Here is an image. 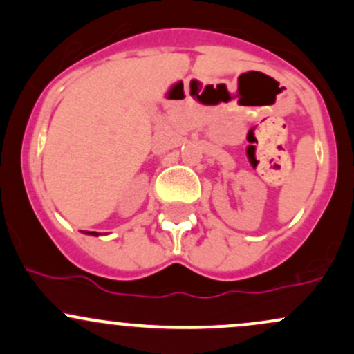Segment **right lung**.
Here are the masks:
<instances>
[{"instance_id":"right-lung-1","label":"right lung","mask_w":354,"mask_h":354,"mask_svg":"<svg viewBox=\"0 0 354 354\" xmlns=\"http://www.w3.org/2000/svg\"><path fill=\"white\" fill-rule=\"evenodd\" d=\"M87 234H88V235H97L95 232H87Z\"/></svg>"}]
</instances>
